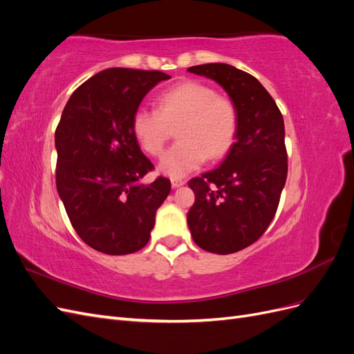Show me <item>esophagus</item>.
Listing matches in <instances>:
<instances>
[{
  "mask_svg": "<svg viewBox=\"0 0 354 354\" xmlns=\"http://www.w3.org/2000/svg\"><path fill=\"white\" fill-rule=\"evenodd\" d=\"M185 185H186L185 180H181V178H171V186H173L174 189L181 187V186H185Z\"/></svg>",
  "mask_w": 354,
  "mask_h": 354,
  "instance_id": "1",
  "label": "esophagus"
}]
</instances>
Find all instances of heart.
I'll return each instance as SVG.
<instances>
[{
  "label": "heart",
  "mask_w": 354,
  "mask_h": 354,
  "mask_svg": "<svg viewBox=\"0 0 354 354\" xmlns=\"http://www.w3.org/2000/svg\"><path fill=\"white\" fill-rule=\"evenodd\" d=\"M238 108L229 97L198 81L180 82L160 93L156 109L138 108L133 133L145 152L158 156L168 140L169 127L177 128L178 143L169 147L159 171L173 178L198 169L207 158L227 153L238 133Z\"/></svg>",
  "instance_id": "1"
}]
</instances>
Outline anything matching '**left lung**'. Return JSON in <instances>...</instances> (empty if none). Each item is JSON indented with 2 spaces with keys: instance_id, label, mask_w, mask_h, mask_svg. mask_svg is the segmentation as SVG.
Masks as SVG:
<instances>
[{
  "instance_id": "obj_1",
  "label": "left lung",
  "mask_w": 354,
  "mask_h": 354,
  "mask_svg": "<svg viewBox=\"0 0 354 354\" xmlns=\"http://www.w3.org/2000/svg\"><path fill=\"white\" fill-rule=\"evenodd\" d=\"M218 82L238 108V133L221 165L189 181L195 203L187 224L195 243L216 254L238 252L272 223L288 174L283 116L267 90L226 63L192 66Z\"/></svg>"
}]
</instances>
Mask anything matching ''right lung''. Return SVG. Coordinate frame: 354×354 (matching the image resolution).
<instances>
[{
  "mask_svg": "<svg viewBox=\"0 0 354 354\" xmlns=\"http://www.w3.org/2000/svg\"><path fill=\"white\" fill-rule=\"evenodd\" d=\"M171 77L159 71L104 69L81 84L56 128V186L72 227L95 251L131 254L149 242L171 183L140 180L155 167L133 133L145 95Z\"/></svg>",
  "mask_w": 354,
  "mask_h": 354,
  "instance_id": "obj_1",
  "label": "right lung"
}]
</instances>
